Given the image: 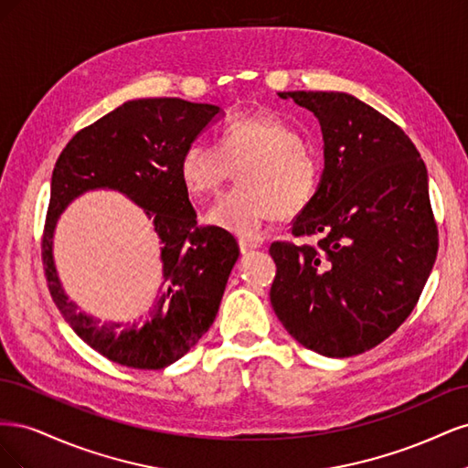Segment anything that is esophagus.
Returning a JSON list of instances; mask_svg holds the SVG:
<instances>
[{
    "instance_id": "34e87169",
    "label": "esophagus",
    "mask_w": 468,
    "mask_h": 468,
    "mask_svg": "<svg viewBox=\"0 0 468 468\" xmlns=\"http://www.w3.org/2000/svg\"><path fill=\"white\" fill-rule=\"evenodd\" d=\"M260 248H261V244L256 242V239H239V251L242 253H251Z\"/></svg>"
}]
</instances>
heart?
Segmentation results:
<instances>
[{"label": "heart", "mask_w": 468, "mask_h": 468, "mask_svg": "<svg viewBox=\"0 0 468 468\" xmlns=\"http://www.w3.org/2000/svg\"><path fill=\"white\" fill-rule=\"evenodd\" d=\"M236 172L239 186L220 197L207 222L239 238L260 236L279 215H299L322 179L318 155L275 112L236 117L222 126L220 146L195 138L179 160V177L197 199L217 195Z\"/></svg>", "instance_id": "heart-1"}]
</instances>
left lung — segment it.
I'll use <instances>...</instances> for the list:
<instances>
[{
  "mask_svg": "<svg viewBox=\"0 0 468 468\" xmlns=\"http://www.w3.org/2000/svg\"><path fill=\"white\" fill-rule=\"evenodd\" d=\"M320 122L324 172L292 222L314 246L275 242L269 291L277 318L306 349L351 357L412 313L437 256L428 169L400 126L344 91H285Z\"/></svg>",
  "mask_w": 468,
  "mask_h": 468,
  "instance_id": "8db88e82",
  "label": "left lung"
}]
</instances>
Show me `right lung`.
Masks as SVG:
<instances>
[{"label":"right lung","instance_id":"obj_1","mask_svg":"<svg viewBox=\"0 0 468 468\" xmlns=\"http://www.w3.org/2000/svg\"><path fill=\"white\" fill-rule=\"evenodd\" d=\"M222 115L217 105L177 97L133 99L80 131L54 165L42 239L48 289L72 330L112 363L164 369L195 347L217 318L239 248L230 232L197 226L179 160ZM99 188L117 190L143 207L161 244L159 296L144 324L101 323L81 314L58 277L55 224L78 196Z\"/></svg>","mask_w":468,"mask_h":468}]
</instances>
